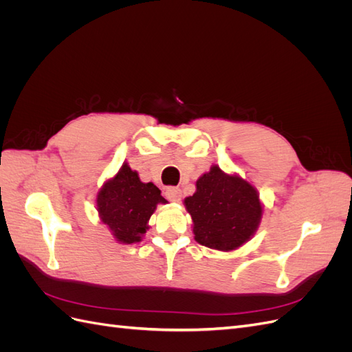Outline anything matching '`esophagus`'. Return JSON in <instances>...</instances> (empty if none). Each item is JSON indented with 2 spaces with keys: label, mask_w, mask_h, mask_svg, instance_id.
<instances>
[{
  "label": "esophagus",
  "mask_w": 352,
  "mask_h": 352,
  "mask_svg": "<svg viewBox=\"0 0 352 352\" xmlns=\"http://www.w3.org/2000/svg\"><path fill=\"white\" fill-rule=\"evenodd\" d=\"M164 195L168 201L176 202V201L180 199V197H182V190H180V188H176V186H168V188H166Z\"/></svg>",
  "instance_id": "esophagus-1"
}]
</instances>
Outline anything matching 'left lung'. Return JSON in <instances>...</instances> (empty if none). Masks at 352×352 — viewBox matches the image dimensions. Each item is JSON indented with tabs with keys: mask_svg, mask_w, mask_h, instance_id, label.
<instances>
[{
	"mask_svg": "<svg viewBox=\"0 0 352 352\" xmlns=\"http://www.w3.org/2000/svg\"><path fill=\"white\" fill-rule=\"evenodd\" d=\"M185 206L194 221L197 242L220 251L247 242L257 230L263 211L257 190L217 166L197 180V192L185 199Z\"/></svg>",
	"mask_w": 352,
	"mask_h": 352,
	"instance_id": "obj_1",
	"label": "left lung"
}]
</instances>
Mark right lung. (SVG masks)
<instances>
[{
    "mask_svg": "<svg viewBox=\"0 0 352 352\" xmlns=\"http://www.w3.org/2000/svg\"><path fill=\"white\" fill-rule=\"evenodd\" d=\"M158 202H166L154 184H142L138 173L123 164L111 180L102 186L97 198L101 220L109 225L117 241L140 242L146 232Z\"/></svg>",
    "mask_w": 352,
    "mask_h": 352,
    "instance_id": "1",
    "label": "right lung"
}]
</instances>
